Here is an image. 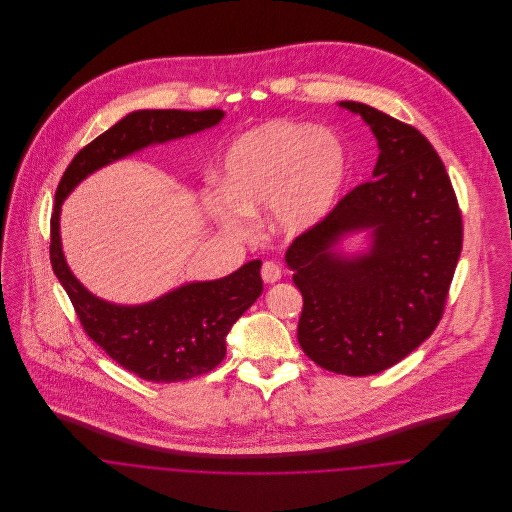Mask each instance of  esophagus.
Wrapping results in <instances>:
<instances>
[{"label":"esophagus","mask_w":512,"mask_h":512,"mask_svg":"<svg viewBox=\"0 0 512 512\" xmlns=\"http://www.w3.org/2000/svg\"><path fill=\"white\" fill-rule=\"evenodd\" d=\"M282 278V268L276 262H264L262 266V280L266 284H276Z\"/></svg>","instance_id":"34e87169"}]
</instances>
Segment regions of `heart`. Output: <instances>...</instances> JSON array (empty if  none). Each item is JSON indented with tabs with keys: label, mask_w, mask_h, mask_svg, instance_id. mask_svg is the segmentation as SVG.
<instances>
[{
	"label": "heart",
	"mask_w": 512,
	"mask_h": 512,
	"mask_svg": "<svg viewBox=\"0 0 512 512\" xmlns=\"http://www.w3.org/2000/svg\"><path fill=\"white\" fill-rule=\"evenodd\" d=\"M347 151L325 128L272 120L234 140L222 159L224 193L211 199L220 219L272 207L284 234L315 228L335 207L347 181Z\"/></svg>",
	"instance_id": "1"
}]
</instances>
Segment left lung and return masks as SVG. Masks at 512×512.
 Listing matches in <instances>:
<instances>
[{
	"label": "left lung",
	"mask_w": 512,
	"mask_h": 512,
	"mask_svg": "<svg viewBox=\"0 0 512 512\" xmlns=\"http://www.w3.org/2000/svg\"><path fill=\"white\" fill-rule=\"evenodd\" d=\"M339 106L359 114L378 142L372 181L355 187L286 252L303 295L297 341L325 370L382 372L438 327L461 254L463 224L447 171L412 126L363 102ZM366 231L369 248L340 250Z\"/></svg>",
	"instance_id": "8db88e82"
}]
</instances>
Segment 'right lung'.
<instances>
[{"instance_id": "obj_1", "label": "right lung", "mask_w": 512, "mask_h": 512, "mask_svg": "<svg viewBox=\"0 0 512 512\" xmlns=\"http://www.w3.org/2000/svg\"><path fill=\"white\" fill-rule=\"evenodd\" d=\"M222 110H136L82 147L67 167L51 217V264L86 335L126 370L151 382H181L207 374L226 355V335L264 290L260 260L211 282H191L142 305H118L74 278L61 244V207L90 173L144 147L217 126Z\"/></svg>"}]
</instances>
